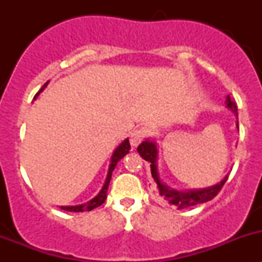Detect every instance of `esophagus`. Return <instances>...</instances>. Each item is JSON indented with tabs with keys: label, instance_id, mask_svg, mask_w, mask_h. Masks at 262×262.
<instances>
[{
	"label": "esophagus",
	"instance_id": "34e87169",
	"mask_svg": "<svg viewBox=\"0 0 262 262\" xmlns=\"http://www.w3.org/2000/svg\"><path fill=\"white\" fill-rule=\"evenodd\" d=\"M144 136H146V133H144L143 129H137V130H134L133 133L130 134V144L132 147H137L139 143H141L142 141H143Z\"/></svg>",
	"mask_w": 262,
	"mask_h": 262
}]
</instances>
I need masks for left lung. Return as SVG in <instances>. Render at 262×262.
<instances>
[{"label": "left lung", "instance_id": "obj_1", "mask_svg": "<svg viewBox=\"0 0 262 262\" xmlns=\"http://www.w3.org/2000/svg\"><path fill=\"white\" fill-rule=\"evenodd\" d=\"M226 106L234 113L237 118V129H238V113H237V105L236 102L232 101L229 95L226 99ZM138 153L143 160L149 162L150 166V173H152V185L153 191H155L156 196L158 200H161L165 204L170 205L172 208H178V209H185V208L194 207L196 204H202V203H207L212 200L214 196L219 192L224 182L228 179V173L222 179L221 182L213 185V186L204 187V189H190V190H178L173 187L168 186L167 184L162 181L160 172H158V144L155 139L146 138L138 148H137Z\"/></svg>", "mask_w": 262, "mask_h": 262}]
</instances>
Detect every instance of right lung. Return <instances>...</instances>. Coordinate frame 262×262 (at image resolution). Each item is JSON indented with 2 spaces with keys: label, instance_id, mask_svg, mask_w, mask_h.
<instances>
[{
  "label": "right lung",
  "instance_id": "add662e5",
  "mask_svg": "<svg viewBox=\"0 0 262 262\" xmlns=\"http://www.w3.org/2000/svg\"><path fill=\"white\" fill-rule=\"evenodd\" d=\"M49 81L47 82V83H44V86L41 87L40 91L38 92V94L35 95V97H34V100H36V97H38V95L40 94L41 91H43L44 89H46L47 86H48ZM129 149H130V144H129V139H124L123 142H121L120 144H119L118 147L115 148V150L113 152V156H112V160H110V165H109V170H107V175H106V180H105L104 185H102L101 190L99 191V194L96 195L95 198H92L91 200H89L87 203H84V204H80V205H71V207H60V209L63 210H67V212H89V210H92L95 209V208L100 207V205L102 204V203L105 202V199H106V191H107V187H109V184H110V180H112V175H113V171H114L115 166L118 165L119 161L121 160V158L124 157L125 155H128L129 153Z\"/></svg>",
  "mask_w": 262,
  "mask_h": 262
}]
</instances>
